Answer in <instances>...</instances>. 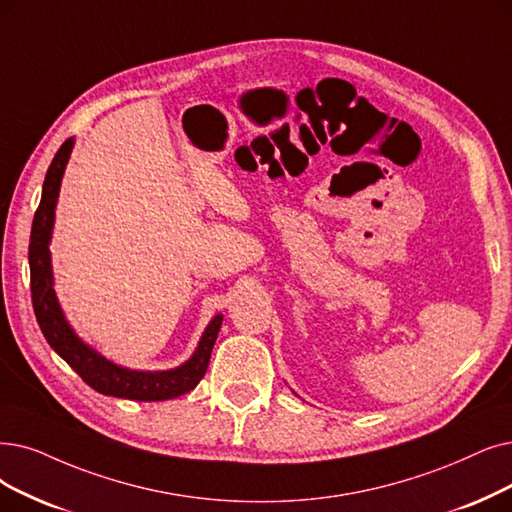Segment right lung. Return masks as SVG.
<instances>
[{
  "label": "right lung",
  "instance_id": "obj_1",
  "mask_svg": "<svg viewBox=\"0 0 512 512\" xmlns=\"http://www.w3.org/2000/svg\"><path fill=\"white\" fill-rule=\"evenodd\" d=\"M73 138L65 140L63 147L54 155L46 172L42 201L33 218L31 241H29V267H31V300L42 334L52 349L63 357L88 386L102 395L134 401H166L185 395L199 384L210 365V355L218 338L222 315H216L203 332L195 353L189 361L166 372H138L130 367H121L102 357L92 346L81 340L63 309L56 300L52 281V260H50V239L54 229V210L63 180L67 161L71 157Z\"/></svg>",
  "mask_w": 512,
  "mask_h": 512
}]
</instances>
